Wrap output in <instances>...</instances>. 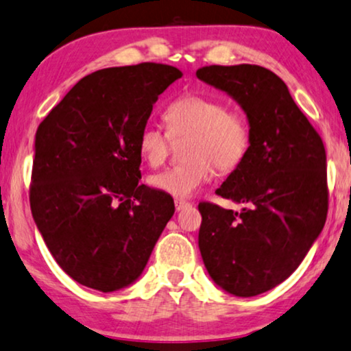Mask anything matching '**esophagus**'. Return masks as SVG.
<instances>
[{"label": "esophagus", "instance_id": "esophagus-1", "mask_svg": "<svg viewBox=\"0 0 351 351\" xmlns=\"http://www.w3.org/2000/svg\"><path fill=\"white\" fill-rule=\"evenodd\" d=\"M189 205L191 204L188 202V200H181V199L175 200V207H176V210H178V212H181V210H184V208H188Z\"/></svg>", "mask_w": 351, "mask_h": 351}]
</instances>
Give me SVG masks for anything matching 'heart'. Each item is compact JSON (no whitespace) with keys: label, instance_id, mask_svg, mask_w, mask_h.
Returning a JSON list of instances; mask_svg holds the SVG:
<instances>
[{"label":"heart","instance_id":"obj_1","mask_svg":"<svg viewBox=\"0 0 351 351\" xmlns=\"http://www.w3.org/2000/svg\"><path fill=\"white\" fill-rule=\"evenodd\" d=\"M165 121L168 134L156 125H144L138 151L147 165L158 167L165 160L170 138L189 136L186 147L189 162L149 176L154 189L173 197H191L213 178V165L221 171H232L250 151L252 133L245 115L226 109L217 97L181 96L167 107Z\"/></svg>","mask_w":351,"mask_h":351}]
</instances>
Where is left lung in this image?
<instances>
[{
  "mask_svg": "<svg viewBox=\"0 0 351 351\" xmlns=\"http://www.w3.org/2000/svg\"><path fill=\"white\" fill-rule=\"evenodd\" d=\"M195 75L241 106L252 133L245 160L217 189L245 207L232 212L199 204L200 255L223 291L255 297L286 281L324 228V144L271 70L208 65Z\"/></svg>",
  "mask_w": 351,
  "mask_h": 351,
  "instance_id": "left-lung-1",
  "label": "left lung"
}]
</instances>
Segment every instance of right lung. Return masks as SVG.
<instances>
[{
    "instance_id": "1",
    "label": "right lung",
    "mask_w": 351,
    "mask_h": 351,
    "mask_svg": "<svg viewBox=\"0 0 351 351\" xmlns=\"http://www.w3.org/2000/svg\"><path fill=\"white\" fill-rule=\"evenodd\" d=\"M181 75L154 62L96 70L36 130L32 215L51 255L82 286L133 284L175 213L171 195L138 184V136Z\"/></svg>"
}]
</instances>
